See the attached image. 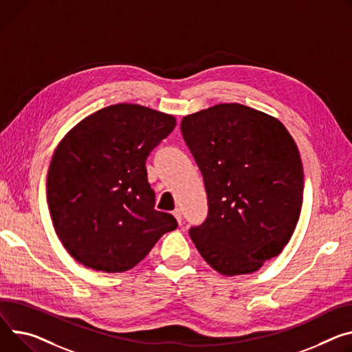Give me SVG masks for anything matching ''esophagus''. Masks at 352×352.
Listing matches in <instances>:
<instances>
[{"label":"esophagus","instance_id":"esophagus-1","mask_svg":"<svg viewBox=\"0 0 352 352\" xmlns=\"http://www.w3.org/2000/svg\"><path fill=\"white\" fill-rule=\"evenodd\" d=\"M173 214H174V217L177 219V221H178V223H181V221H182V213H181V210H179V209H175V210L173 212Z\"/></svg>","mask_w":352,"mask_h":352}]
</instances>
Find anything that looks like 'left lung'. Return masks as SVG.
<instances>
[{
    "label": "left lung",
    "mask_w": 352,
    "mask_h": 352,
    "mask_svg": "<svg viewBox=\"0 0 352 352\" xmlns=\"http://www.w3.org/2000/svg\"><path fill=\"white\" fill-rule=\"evenodd\" d=\"M181 132L209 206L190 239L223 275L257 271L289 243L300 216L303 167L295 140L278 119L241 104L188 115Z\"/></svg>",
    "instance_id": "obj_1"
}]
</instances>
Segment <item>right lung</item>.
Segmentation results:
<instances>
[{
	"label": "right lung",
	"instance_id": "right-lung-1",
	"mask_svg": "<svg viewBox=\"0 0 352 352\" xmlns=\"http://www.w3.org/2000/svg\"><path fill=\"white\" fill-rule=\"evenodd\" d=\"M175 118L135 104L100 109L65 136L47 174L54 230L74 260L104 271L138 265L175 217L154 209L146 160Z\"/></svg>",
	"mask_w": 352,
	"mask_h": 352
}]
</instances>
